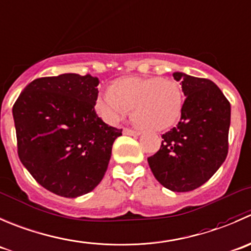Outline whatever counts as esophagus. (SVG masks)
<instances>
[{
  "label": "esophagus",
  "instance_id": "1",
  "mask_svg": "<svg viewBox=\"0 0 251 251\" xmlns=\"http://www.w3.org/2000/svg\"><path fill=\"white\" fill-rule=\"evenodd\" d=\"M123 133L126 134V135H133V136H138L139 134H140L138 130H134V129H128V128L123 129Z\"/></svg>",
  "mask_w": 251,
  "mask_h": 251
}]
</instances>
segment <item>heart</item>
I'll return each instance as SVG.
<instances>
[{
  "label": "heart",
  "instance_id": "b5f03b06",
  "mask_svg": "<svg viewBox=\"0 0 251 251\" xmlns=\"http://www.w3.org/2000/svg\"><path fill=\"white\" fill-rule=\"evenodd\" d=\"M183 95L179 85L168 78L126 76L117 79L99 96L96 108L110 123H117L133 108V120L146 130H162L178 120Z\"/></svg>",
  "mask_w": 251,
  "mask_h": 251
}]
</instances>
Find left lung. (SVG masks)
I'll return each instance as SVG.
<instances>
[{
	"mask_svg": "<svg viewBox=\"0 0 251 251\" xmlns=\"http://www.w3.org/2000/svg\"><path fill=\"white\" fill-rule=\"evenodd\" d=\"M185 95L180 121L162 134L157 152L148 158L165 188L184 193L201 187L228 153L230 103L213 81L176 72Z\"/></svg>",
	"mask_w": 251,
	"mask_h": 251,
	"instance_id": "left-lung-1",
	"label": "left lung"
}]
</instances>
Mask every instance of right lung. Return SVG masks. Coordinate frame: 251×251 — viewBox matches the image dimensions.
<instances>
[{"label": "right lung", "mask_w": 251, "mask_h": 251, "mask_svg": "<svg viewBox=\"0 0 251 251\" xmlns=\"http://www.w3.org/2000/svg\"><path fill=\"white\" fill-rule=\"evenodd\" d=\"M99 79L66 73L31 81L13 105L18 156L45 189L64 198L91 192L102 180L122 129L95 111Z\"/></svg>", "instance_id": "1"}]
</instances>
